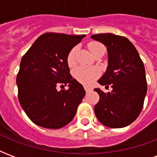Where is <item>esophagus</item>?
Instances as JSON below:
<instances>
[{
	"label": "esophagus",
	"mask_w": 157,
	"mask_h": 157,
	"mask_svg": "<svg viewBox=\"0 0 157 157\" xmlns=\"http://www.w3.org/2000/svg\"><path fill=\"white\" fill-rule=\"evenodd\" d=\"M84 89H85V91L86 92H90V91H92V87H90V86H84Z\"/></svg>",
	"instance_id": "obj_1"
}]
</instances>
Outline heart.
<instances>
[{
	"mask_svg": "<svg viewBox=\"0 0 157 157\" xmlns=\"http://www.w3.org/2000/svg\"><path fill=\"white\" fill-rule=\"evenodd\" d=\"M88 48L92 54L99 48H104L102 44L98 43H91L88 45ZM77 51V47H74L71 51L69 52L67 56V61L70 65H73L75 63V55ZM99 70L95 67H89L86 65H80L74 71V76L78 80L79 82L84 84H91L99 75Z\"/></svg>",
	"mask_w": 157,
	"mask_h": 157,
	"instance_id": "b5f03b06",
	"label": "heart"
}]
</instances>
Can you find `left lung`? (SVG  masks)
I'll return each instance as SVG.
<instances>
[{"mask_svg":"<svg viewBox=\"0 0 157 157\" xmlns=\"http://www.w3.org/2000/svg\"><path fill=\"white\" fill-rule=\"evenodd\" d=\"M105 45L108 67L98 82L112 86L105 93L95 88L100 97L94 107L99 122L109 128H124L135 121L141 112L147 92L144 64L138 51L128 39L113 33L91 36Z\"/></svg>","mask_w":157,"mask_h":157,"instance_id":"obj_1","label":"left lung"}]
</instances>
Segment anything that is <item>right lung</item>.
<instances>
[{
    "label": "right lung",
    "mask_w": 157,
    "mask_h": 157,
    "mask_svg": "<svg viewBox=\"0 0 157 157\" xmlns=\"http://www.w3.org/2000/svg\"><path fill=\"white\" fill-rule=\"evenodd\" d=\"M85 37L44 33L22 58L17 76L19 102L37 125L60 128L75 117L86 92L70 74L67 56ZM59 84L68 85V90L59 91L57 86Z\"/></svg>",
    "instance_id": "1"
}]
</instances>
